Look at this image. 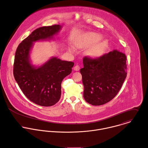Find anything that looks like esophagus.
<instances>
[{"label": "esophagus", "instance_id": "34e87169", "mask_svg": "<svg viewBox=\"0 0 148 148\" xmlns=\"http://www.w3.org/2000/svg\"><path fill=\"white\" fill-rule=\"evenodd\" d=\"M74 70H75V71H79V69H80V67H79L78 65H76V66L74 67Z\"/></svg>", "mask_w": 148, "mask_h": 148}]
</instances>
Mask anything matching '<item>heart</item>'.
Instances as JSON below:
<instances>
[{
    "label": "heart",
    "mask_w": 148,
    "mask_h": 148,
    "mask_svg": "<svg viewBox=\"0 0 148 148\" xmlns=\"http://www.w3.org/2000/svg\"><path fill=\"white\" fill-rule=\"evenodd\" d=\"M101 36L96 33H89L82 40H78L75 42V45L79 48H82L84 47H87L98 42L101 39ZM107 44L106 41H103L93 45L89 51V53L90 56L93 58H98L101 56L104 53ZM70 51L75 52L76 51L75 48L74 46H71L70 48Z\"/></svg>",
    "instance_id": "heart-1"
}]
</instances>
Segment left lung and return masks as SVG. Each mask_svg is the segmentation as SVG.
<instances>
[{
	"instance_id": "obj_1",
	"label": "left lung",
	"mask_w": 148,
	"mask_h": 148,
	"mask_svg": "<svg viewBox=\"0 0 148 148\" xmlns=\"http://www.w3.org/2000/svg\"><path fill=\"white\" fill-rule=\"evenodd\" d=\"M83 64L80 73L85 101L93 106H101L113 99L127 76L125 54L114 50L97 59L85 57Z\"/></svg>"
}]
</instances>
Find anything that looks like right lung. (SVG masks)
<instances>
[{"instance_id": "right-lung-1", "label": "right lung", "mask_w": 148, "mask_h": 148, "mask_svg": "<svg viewBox=\"0 0 148 148\" xmlns=\"http://www.w3.org/2000/svg\"><path fill=\"white\" fill-rule=\"evenodd\" d=\"M62 26L55 25L34 30L17 47L14 63V76L25 96L44 107L55 105L60 99L61 84L72 71L74 63L52 57L40 66L32 63L30 53L34 42L54 40Z\"/></svg>"}]
</instances>
